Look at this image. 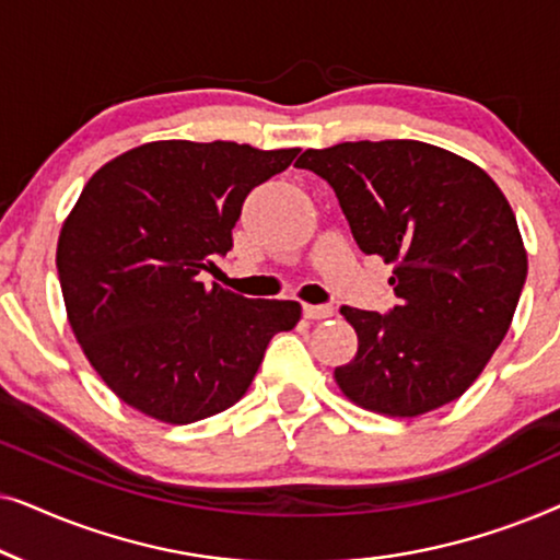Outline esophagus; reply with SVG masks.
I'll use <instances>...</instances> for the list:
<instances>
[{
  "label": "esophagus",
  "mask_w": 560,
  "mask_h": 560,
  "mask_svg": "<svg viewBox=\"0 0 560 560\" xmlns=\"http://www.w3.org/2000/svg\"><path fill=\"white\" fill-rule=\"evenodd\" d=\"M303 316L308 320H320V318H331L334 316V308L331 305H303Z\"/></svg>",
  "instance_id": "obj_1"
}]
</instances>
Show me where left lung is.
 Listing matches in <instances>:
<instances>
[{
    "instance_id": "obj_1",
    "label": "left lung",
    "mask_w": 560,
    "mask_h": 560,
    "mask_svg": "<svg viewBox=\"0 0 560 560\" xmlns=\"http://www.w3.org/2000/svg\"><path fill=\"white\" fill-rule=\"evenodd\" d=\"M364 255L393 265L387 316L341 305L359 349L336 366L364 410L416 418L462 397L515 316L527 255L515 213L479 165L418 140L305 150Z\"/></svg>"
}]
</instances>
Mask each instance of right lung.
<instances>
[{"label":"right lung","instance_id":"add662e5","mask_svg":"<svg viewBox=\"0 0 560 560\" xmlns=\"http://www.w3.org/2000/svg\"><path fill=\"white\" fill-rule=\"evenodd\" d=\"M236 142L160 140L91 175L58 236L68 324L129 408L186 425L232 408L295 301H252L198 275L232 249L244 198L298 155Z\"/></svg>","mask_w":560,"mask_h":560}]
</instances>
